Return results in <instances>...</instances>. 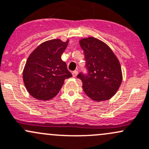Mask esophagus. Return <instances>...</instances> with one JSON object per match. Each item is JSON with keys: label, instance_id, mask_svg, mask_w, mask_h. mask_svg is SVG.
<instances>
[{"label": "esophagus", "instance_id": "esophagus-1", "mask_svg": "<svg viewBox=\"0 0 149 149\" xmlns=\"http://www.w3.org/2000/svg\"><path fill=\"white\" fill-rule=\"evenodd\" d=\"M78 74V70H74V71H73V73H72V75H73V77H76V76H77Z\"/></svg>", "mask_w": 149, "mask_h": 149}]
</instances>
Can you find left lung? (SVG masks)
Segmentation results:
<instances>
[{
  "instance_id": "left-lung-1",
  "label": "left lung",
  "mask_w": 149,
  "mask_h": 149,
  "mask_svg": "<svg viewBox=\"0 0 149 149\" xmlns=\"http://www.w3.org/2000/svg\"><path fill=\"white\" fill-rule=\"evenodd\" d=\"M80 46L85 55L86 74L79 73L83 89L95 101L109 100L115 95L122 82L120 63L110 48L93 37L83 38Z\"/></svg>"
}]
</instances>
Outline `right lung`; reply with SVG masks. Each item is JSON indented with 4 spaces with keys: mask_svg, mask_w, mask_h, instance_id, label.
Returning <instances> with one entry per match:
<instances>
[{
    "mask_svg": "<svg viewBox=\"0 0 149 149\" xmlns=\"http://www.w3.org/2000/svg\"><path fill=\"white\" fill-rule=\"evenodd\" d=\"M68 40L54 39L41 43L31 53L23 72L25 86L38 100H50L58 93L65 79L71 77L61 55Z\"/></svg>",
    "mask_w": 149,
    "mask_h": 149,
    "instance_id": "1",
    "label": "right lung"
}]
</instances>
